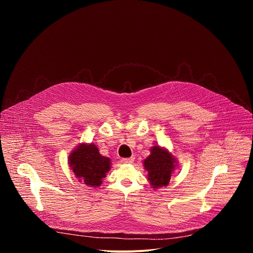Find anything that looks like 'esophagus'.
Returning a JSON list of instances; mask_svg holds the SVG:
<instances>
[{
    "instance_id": "esophagus-1",
    "label": "esophagus",
    "mask_w": 253,
    "mask_h": 253,
    "mask_svg": "<svg viewBox=\"0 0 253 253\" xmlns=\"http://www.w3.org/2000/svg\"><path fill=\"white\" fill-rule=\"evenodd\" d=\"M134 159H135L134 157H129V158H122L121 162H122V163H133Z\"/></svg>"
}]
</instances>
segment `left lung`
<instances>
[{"label":"left lung","instance_id":"1","mask_svg":"<svg viewBox=\"0 0 253 253\" xmlns=\"http://www.w3.org/2000/svg\"><path fill=\"white\" fill-rule=\"evenodd\" d=\"M175 159L165 149L154 146L151 154L144 160V167L147 170L148 180L153 188L166 186L169 181L171 173L175 168Z\"/></svg>","mask_w":253,"mask_h":253}]
</instances>
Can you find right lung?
<instances>
[{
    "mask_svg": "<svg viewBox=\"0 0 253 253\" xmlns=\"http://www.w3.org/2000/svg\"><path fill=\"white\" fill-rule=\"evenodd\" d=\"M69 165L76 177L89 186H99L110 169V159L102 156L94 144H81L69 156Z\"/></svg>",
    "mask_w": 253,
    "mask_h": 253,
    "instance_id": "add662e5",
    "label": "right lung"
}]
</instances>
